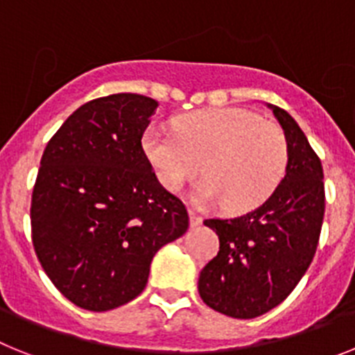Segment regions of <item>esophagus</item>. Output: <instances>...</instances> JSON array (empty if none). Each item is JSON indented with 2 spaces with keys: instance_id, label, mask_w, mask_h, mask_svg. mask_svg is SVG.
Here are the masks:
<instances>
[{
  "instance_id": "1",
  "label": "esophagus",
  "mask_w": 355,
  "mask_h": 355,
  "mask_svg": "<svg viewBox=\"0 0 355 355\" xmlns=\"http://www.w3.org/2000/svg\"><path fill=\"white\" fill-rule=\"evenodd\" d=\"M203 218L198 214V212L195 211V209H189V223L191 227H198V225H202Z\"/></svg>"
}]
</instances>
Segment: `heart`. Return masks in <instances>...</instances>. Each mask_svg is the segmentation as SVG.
Wrapping results in <instances>:
<instances>
[{"label":"heart","mask_w":355,"mask_h":355,"mask_svg":"<svg viewBox=\"0 0 355 355\" xmlns=\"http://www.w3.org/2000/svg\"><path fill=\"white\" fill-rule=\"evenodd\" d=\"M173 134L148 128L143 152L169 193H180L202 175L195 198L234 212L266 202L288 169L282 126L245 109H209L173 119Z\"/></svg>","instance_id":"obj_1"}]
</instances>
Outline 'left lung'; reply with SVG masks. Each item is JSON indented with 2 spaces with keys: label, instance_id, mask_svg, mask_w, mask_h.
Instances as JSON below:
<instances>
[{
  "label": "left lung",
  "instance_id": "left-lung-1",
  "mask_svg": "<svg viewBox=\"0 0 355 355\" xmlns=\"http://www.w3.org/2000/svg\"><path fill=\"white\" fill-rule=\"evenodd\" d=\"M270 109L288 137L284 178L254 211L203 221L220 237V252L200 271V297L239 320L268 313L297 288L313 263L325 214L322 160L284 109Z\"/></svg>",
  "mask_w": 355,
  "mask_h": 355
}]
</instances>
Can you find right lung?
Masks as SVG:
<instances>
[{
  "mask_svg": "<svg viewBox=\"0 0 355 355\" xmlns=\"http://www.w3.org/2000/svg\"><path fill=\"white\" fill-rule=\"evenodd\" d=\"M157 101L110 94L82 105L46 144L32 193V243L75 306L110 311L139 297L157 252L189 229L180 198L143 152Z\"/></svg>",
  "mask_w": 355,
  "mask_h": 355,
  "instance_id": "1",
  "label": "right lung"
}]
</instances>
